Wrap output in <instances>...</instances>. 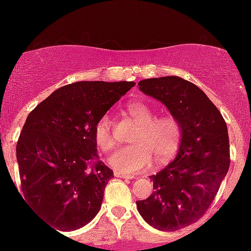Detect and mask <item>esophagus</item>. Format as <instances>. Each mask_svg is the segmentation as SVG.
I'll list each match as a JSON object with an SVG mask.
<instances>
[{
	"mask_svg": "<svg viewBox=\"0 0 251 251\" xmlns=\"http://www.w3.org/2000/svg\"><path fill=\"white\" fill-rule=\"evenodd\" d=\"M114 176H116V177H118V178H122V179H132V178H133V176L120 174V172H118V171L114 172Z\"/></svg>",
	"mask_w": 251,
	"mask_h": 251,
	"instance_id": "obj_1",
	"label": "esophagus"
}]
</instances>
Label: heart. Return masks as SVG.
Segmentation results:
<instances>
[{"label":"heart","instance_id":"obj_1","mask_svg":"<svg viewBox=\"0 0 251 251\" xmlns=\"http://www.w3.org/2000/svg\"><path fill=\"white\" fill-rule=\"evenodd\" d=\"M129 114L139 124L132 138L134 144L117 149L108 162L114 169L125 174L144 171L151 165L152 155L155 162L166 164L179 152L183 142V125L175 114L157 116V112L143 100H133L127 106ZM94 138L100 149L107 152L116 146L113 123L105 113L94 126Z\"/></svg>","mask_w":251,"mask_h":251}]
</instances>
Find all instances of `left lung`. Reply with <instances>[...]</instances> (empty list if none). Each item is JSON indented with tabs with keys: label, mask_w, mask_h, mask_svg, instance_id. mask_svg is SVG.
I'll return each mask as SVG.
<instances>
[{
	"label": "left lung",
	"mask_w": 251,
	"mask_h": 251,
	"mask_svg": "<svg viewBox=\"0 0 251 251\" xmlns=\"http://www.w3.org/2000/svg\"><path fill=\"white\" fill-rule=\"evenodd\" d=\"M139 89L163 102L183 125L177 158L151 176L152 195L137 201L150 226L176 231L208 211L230 166L229 135L224 118L206 94L179 76L142 80Z\"/></svg>",
	"instance_id": "obj_1"
}]
</instances>
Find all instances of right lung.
Returning <instances> with one entry per match:
<instances>
[{
  "instance_id": "right-lung-1",
  "label": "right lung",
  "mask_w": 251,
  "mask_h": 251,
  "mask_svg": "<svg viewBox=\"0 0 251 251\" xmlns=\"http://www.w3.org/2000/svg\"><path fill=\"white\" fill-rule=\"evenodd\" d=\"M133 81H79L56 89L27 117L16 144L28 204L60 231L91 222L113 171L98 159L94 126Z\"/></svg>"
}]
</instances>
